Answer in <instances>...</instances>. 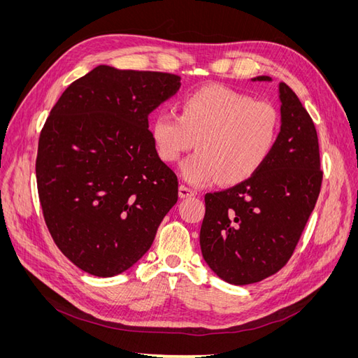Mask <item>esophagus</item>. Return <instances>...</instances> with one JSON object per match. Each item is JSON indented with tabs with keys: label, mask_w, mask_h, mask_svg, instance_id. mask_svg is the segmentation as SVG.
Listing matches in <instances>:
<instances>
[{
	"label": "esophagus",
	"mask_w": 358,
	"mask_h": 358,
	"mask_svg": "<svg viewBox=\"0 0 358 358\" xmlns=\"http://www.w3.org/2000/svg\"><path fill=\"white\" fill-rule=\"evenodd\" d=\"M194 194H196V191L185 187V185H179V197L180 199H188V197H192Z\"/></svg>",
	"instance_id": "esophagus-1"
}]
</instances>
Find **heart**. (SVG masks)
<instances>
[{"mask_svg":"<svg viewBox=\"0 0 358 358\" xmlns=\"http://www.w3.org/2000/svg\"><path fill=\"white\" fill-rule=\"evenodd\" d=\"M179 110L180 115L158 113L150 134L166 162L178 161L197 143L199 152L180 167L183 179L192 185L248 180L266 164L278 143V109L249 94L206 86L185 96Z\"/></svg>","mask_w":358,"mask_h":358,"instance_id":"heart-1","label":"heart"}]
</instances>
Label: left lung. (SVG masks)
Segmentation results:
<instances>
[{
	"label": "left lung",
	"instance_id": "obj_1",
	"mask_svg": "<svg viewBox=\"0 0 358 358\" xmlns=\"http://www.w3.org/2000/svg\"><path fill=\"white\" fill-rule=\"evenodd\" d=\"M279 138L266 164L248 180L204 196L201 254L229 284H254L279 272L294 252L320 196L322 170L315 125L284 82L279 83Z\"/></svg>",
	"mask_w": 358,
	"mask_h": 358
}]
</instances>
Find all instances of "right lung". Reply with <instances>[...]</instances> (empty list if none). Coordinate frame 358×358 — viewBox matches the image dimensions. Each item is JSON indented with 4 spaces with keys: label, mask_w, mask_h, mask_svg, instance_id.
<instances>
[{
    "label": "right lung",
    "mask_w": 358,
    "mask_h": 358,
    "mask_svg": "<svg viewBox=\"0 0 358 358\" xmlns=\"http://www.w3.org/2000/svg\"><path fill=\"white\" fill-rule=\"evenodd\" d=\"M179 88L176 74L99 66L52 107L38 138V199L53 242L83 272H125L176 204L178 178L148 116Z\"/></svg>",
    "instance_id": "right-lung-1"
}]
</instances>
